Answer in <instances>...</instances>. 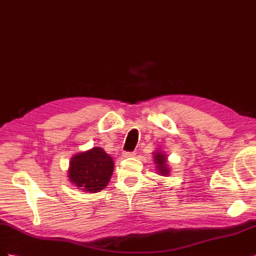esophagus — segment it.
Wrapping results in <instances>:
<instances>
[{
    "label": "esophagus",
    "instance_id": "1",
    "mask_svg": "<svg viewBox=\"0 0 256 256\" xmlns=\"http://www.w3.org/2000/svg\"><path fill=\"white\" fill-rule=\"evenodd\" d=\"M134 156V154L132 152H124V158H132Z\"/></svg>",
    "mask_w": 256,
    "mask_h": 256
}]
</instances>
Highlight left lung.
Masks as SVG:
<instances>
[{"instance_id":"8db88e82","label":"left lung","mask_w":256,"mask_h":256,"mask_svg":"<svg viewBox=\"0 0 256 256\" xmlns=\"http://www.w3.org/2000/svg\"><path fill=\"white\" fill-rule=\"evenodd\" d=\"M153 154H154L155 167H156L158 175H160V176H168V175H170V168L168 167V165H167L166 154L163 153L162 151H158V150H156V152H153Z\"/></svg>"}]
</instances>
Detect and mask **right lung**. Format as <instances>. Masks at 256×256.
<instances>
[{
  "mask_svg": "<svg viewBox=\"0 0 256 256\" xmlns=\"http://www.w3.org/2000/svg\"><path fill=\"white\" fill-rule=\"evenodd\" d=\"M114 162L102 148H92L72 156L68 170L70 182L84 192H100L110 182Z\"/></svg>",
  "mask_w": 256,
  "mask_h": 256,
  "instance_id": "obj_1",
  "label": "right lung"
}]
</instances>
